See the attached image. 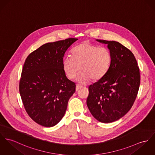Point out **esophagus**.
Returning <instances> with one entry per match:
<instances>
[{"label": "esophagus", "mask_w": 155, "mask_h": 155, "mask_svg": "<svg viewBox=\"0 0 155 155\" xmlns=\"http://www.w3.org/2000/svg\"><path fill=\"white\" fill-rule=\"evenodd\" d=\"M83 87V85H80V84H77L76 85V88H75V90L76 91H78L80 88H81Z\"/></svg>", "instance_id": "34e87169"}]
</instances>
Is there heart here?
Listing matches in <instances>:
<instances>
[{
  "mask_svg": "<svg viewBox=\"0 0 155 155\" xmlns=\"http://www.w3.org/2000/svg\"><path fill=\"white\" fill-rule=\"evenodd\" d=\"M111 62L110 51L105 47L84 42L72 50L71 57L63 58L62 69L70 79L76 77L81 70L77 80L81 83L101 79L107 73Z\"/></svg>",
  "mask_w": 155,
  "mask_h": 155,
  "instance_id": "obj_1",
  "label": "heart"
}]
</instances>
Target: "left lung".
I'll return each instance as SVG.
<instances>
[{"instance_id": "obj_1", "label": "left lung", "mask_w": 155, "mask_h": 155, "mask_svg": "<svg viewBox=\"0 0 155 155\" xmlns=\"http://www.w3.org/2000/svg\"><path fill=\"white\" fill-rule=\"evenodd\" d=\"M107 44L111 62L107 73L88 87L87 105L93 116L108 123L121 118L131 108L140 85V72L131 51L114 41L96 39Z\"/></svg>"}]
</instances>
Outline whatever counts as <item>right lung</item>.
<instances>
[{"label":"right lung","mask_w":155,"mask_h":155,"mask_svg":"<svg viewBox=\"0 0 155 155\" xmlns=\"http://www.w3.org/2000/svg\"><path fill=\"white\" fill-rule=\"evenodd\" d=\"M78 39L44 44L26 58L19 83L25 108L36 123L47 127L57 124L64 117L75 84L62 69L66 51Z\"/></svg>","instance_id":"obj_1"}]
</instances>
